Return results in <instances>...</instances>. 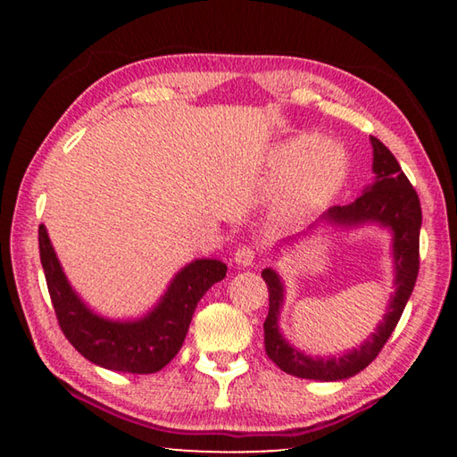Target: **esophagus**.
I'll return each mask as SVG.
<instances>
[{"label":"esophagus","mask_w":457,"mask_h":457,"mask_svg":"<svg viewBox=\"0 0 457 457\" xmlns=\"http://www.w3.org/2000/svg\"><path fill=\"white\" fill-rule=\"evenodd\" d=\"M253 258H256V252H253V247L250 245H242L237 247L236 253H234V262L239 268H247L253 264Z\"/></svg>","instance_id":"1"}]
</instances>
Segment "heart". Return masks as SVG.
Here are the masks:
<instances>
[{"label":"heart","instance_id":"1","mask_svg":"<svg viewBox=\"0 0 457 457\" xmlns=\"http://www.w3.org/2000/svg\"><path fill=\"white\" fill-rule=\"evenodd\" d=\"M351 154L335 137L300 133L276 143L266 154V175L274 181L268 212L278 226H298L320 215L343 193Z\"/></svg>","mask_w":457,"mask_h":457}]
</instances>
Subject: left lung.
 Segmentation results:
<instances>
[{
	"label": "left lung",
	"mask_w": 457,
	"mask_h": 457,
	"mask_svg": "<svg viewBox=\"0 0 457 457\" xmlns=\"http://www.w3.org/2000/svg\"><path fill=\"white\" fill-rule=\"evenodd\" d=\"M373 145V173L375 181L367 185L349 205H335L320 215L303 234L284 239L274 250L280 253L282 245L296 244L303 236H311L316 228H332L335 231L359 229L362 226H378L391 234V258H393V286L389 306L383 320L377 324L375 332L362 340L357 349L340 353L338 357H312L292 346L280 330V312L284 306L286 288L280 274L274 268L262 270V278L268 286L270 311L264 322V345L268 357L272 359L284 373L311 378V381H345L369 367L381 353L386 338L395 330L403 314V308L411 296L413 286L420 272V229H421V205L420 197L401 171L393 153L370 137Z\"/></svg>",
	"instance_id": "left-lung-1"
}]
</instances>
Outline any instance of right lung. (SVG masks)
Instances as JSON below:
<instances>
[{"label": "right lung", "mask_w": 457, "mask_h": 457, "mask_svg": "<svg viewBox=\"0 0 457 457\" xmlns=\"http://www.w3.org/2000/svg\"><path fill=\"white\" fill-rule=\"evenodd\" d=\"M37 242L46 284L64 337L84 359L119 373L149 375L163 369L179 353L197 303L228 272L221 260H191L171 278L151 311L138 319L114 320L92 311L72 288L44 223L37 229Z\"/></svg>", "instance_id": "obj_1"}]
</instances>
